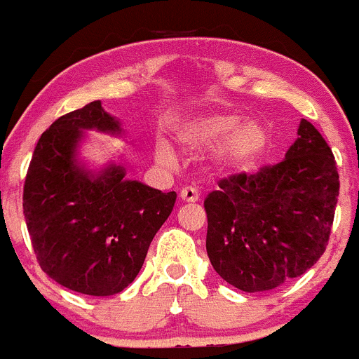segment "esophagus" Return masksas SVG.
Returning a JSON list of instances; mask_svg holds the SVG:
<instances>
[{
  "label": "esophagus",
  "mask_w": 359,
  "mask_h": 359,
  "mask_svg": "<svg viewBox=\"0 0 359 359\" xmlns=\"http://www.w3.org/2000/svg\"><path fill=\"white\" fill-rule=\"evenodd\" d=\"M198 189H195V187H184L182 191H180V200H182L184 203L198 202Z\"/></svg>",
  "instance_id": "obj_1"
}]
</instances>
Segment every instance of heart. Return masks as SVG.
I'll return each mask as SVG.
<instances>
[{
	"instance_id": "1",
	"label": "heart",
	"mask_w": 359,
	"mask_h": 359,
	"mask_svg": "<svg viewBox=\"0 0 359 359\" xmlns=\"http://www.w3.org/2000/svg\"><path fill=\"white\" fill-rule=\"evenodd\" d=\"M177 141L186 150H215V164L227 173H245L256 168L272 147V130L259 119L240 112L209 111L186 119L177 127ZM161 163H173L172 148L157 147Z\"/></svg>"
}]
</instances>
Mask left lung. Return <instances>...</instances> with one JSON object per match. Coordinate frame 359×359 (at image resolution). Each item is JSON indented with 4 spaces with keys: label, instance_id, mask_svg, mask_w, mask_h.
Instances as JSON below:
<instances>
[{
    "label": "left lung",
    "instance_id": "left-lung-1",
    "mask_svg": "<svg viewBox=\"0 0 359 359\" xmlns=\"http://www.w3.org/2000/svg\"><path fill=\"white\" fill-rule=\"evenodd\" d=\"M276 166L234 175L205 198L212 268L247 293L277 288L324 254L340 180L331 148L308 119Z\"/></svg>",
    "mask_w": 359,
    "mask_h": 359
}]
</instances>
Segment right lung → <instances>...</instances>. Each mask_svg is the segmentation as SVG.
I'll list each match as a JSON object with an SVG mask.
<instances>
[{"label":"right lung","instance_id":"right-lung-1","mask_svg":"<svg viewBox=\"0 0 359 359\" xmlns=\"http://www.w3.org/2000/svg\"><path fill=\"white\" fill-rule=\"evenodd\" d=\"M87 132L125 135L100 100L57 119L32 156L22 212L46 276L73 292L109 297L140 273L177 193L127 179L121 156L102 166L87 163Z\"/></svg>","mask_w":359,"mask_h":359}]
</instances>
